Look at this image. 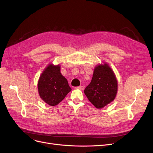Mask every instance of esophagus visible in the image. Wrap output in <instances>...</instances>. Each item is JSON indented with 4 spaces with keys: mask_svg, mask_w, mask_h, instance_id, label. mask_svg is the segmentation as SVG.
<instances>
[{
    "mask_svg": "<svg viewBox=\"0 0 153 153\" xmlns=\"http://www.w3.org/2000/svg\"><path fill=\"white\" fill-rule=\"evenodd\" d=\"M76 88H77V89H80V90H84V89H85V86H84V85H82V86L77 87Z\"/></svg>",
    "mask_w": 153,
    "mask_h": 153,
    "instance_id": "esophagus-1",
    "label": "esophagus"
}]
</instances>
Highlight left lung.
<instances>
[{
  "label": "left lung",
  "instance_id": "left-lung-1",
  "mask_svg": "<svg viewBox=\"0 0 153 153\" xmlns=\"http://www.w3.org/2000/svg\"><path fill=\"white\" fill-rule=\"evenodd\" d=\"M117 92V81L112 69L106 63L95 67L92 80L84 90L88 100L97 108L113 101Z\"/></svg>",
  "mask_w": 153,
  "mask_h": 153
}]
</instances>
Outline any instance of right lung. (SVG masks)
Returning a JSON list of instances; mask_svg holds the SVG:
<instances>
[{"instance_id": "obj_1", "label": "right lung", "mask_w": 153, "mask_h": 153, "mask_svg": "<svg viewBox=\"0 0 153 153\" xmlns=\"http://www.w3.org/2000/svg\"><path fill=\"white\" fill-rule=\"evenodd\" d=\"M40 98L50 106L58 105L71 91L59 65L50 64L41 73L38 84Z\"/></svg>"}]
</instances>
